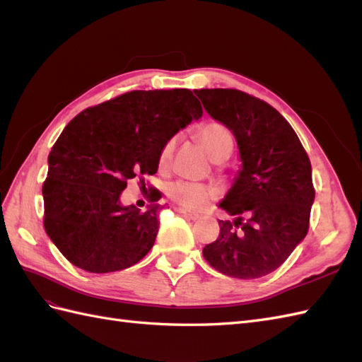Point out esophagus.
<instances>
[{"mask_svg":"<svg viewBox=\"0 0 362 362\" xmlns=\"http://www.w3.org/2000/svg\"><path fill=\"white\" fill-rule=\"evenodd\" d=\"M177 211H178V213H181V214H182V216H185V217H189L190 221H198V218H201V214L194 213V211L184 210V208H177Z\"/></svg>","mask_w":362,"mask_h":362,"instance_id":"34e87169","label":"esophagus"}]
</instances>
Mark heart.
<instances>
[{
    "mask_svg": "<svg viewBox=\"0 0 362 362\" xmlns=\"http://www.w3.org/2000/svg\"><path fill=\"white\" fill-rule=\"evenodd\" d=\"M201 146L205 149L211 160H218L221 157L231 154L233 151V136L229 133V129L217 122H210L202 125L198 133H196ZM175 146V140H169L160 151L158 156V164L160 168H166L169 164V160L172 157V151ZM168 194L172 201L177 202L178 205L184 208H193L198 210L202 208L208 201L211 199L213 190L208 189L206 185L199 182L192 181H177L169 185Z\"/></svg>",
    "mask_w": 362,
    "mask_h": 362,
    "instance_id": "1",
    "label": "heart"
}]
</instances>
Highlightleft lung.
I'll use <instances>...</instances> for the list:
<instances>
[{
  "instance_id": "8db88e82",
  "label": "left lung",
  "mask_w": 362,
  "mask_h": 362,
  "mask_svg": "<svg viewBox=\"0 0 362 362\" xmlns=\"http://www.w3.org/2000/svg\"><path fill=\"white\" fill-rule=\"evenodd\" d=\"M194 93L234 134L242 160L233 187L218 202L235 218L218 221L221 234L202 249L204 258L228 276H266L308 233L315 194L310 158L291 125L267 103L235 89Z\"/></svg>"
}]
</instances>
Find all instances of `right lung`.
<instances>
[{
    "instance_id": "add662e5",
    "label": "right lung",
    "mask_w": 362,
    "mask_h": 362,
    "mask_svg": "<svg viewBox=\"0 0 362 362\" xmlns=\"http://www.w3.org/2000/svg\"><path fill=\"white\" fill-rule=\"evenodd\" d=\"M201 116L192 90L173 89L128 92L71 120L49 152L42 187L43 226L64 258L86 272L108 273L148 254L163 205L140 211L120 204V193L128 180L154 175L161 148Z\"/></svg>"
}]
</instances>
